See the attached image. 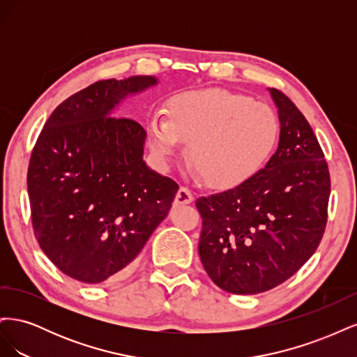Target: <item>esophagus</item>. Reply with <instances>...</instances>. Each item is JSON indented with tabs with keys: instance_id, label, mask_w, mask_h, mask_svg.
Here are the masks:
<instances>
[{
	"instance_id": "obj_1",
	"label": "esophagus",
	"mask_w": 357,
	"mask_h": 357,
	"mask_svg": "<svg viewBox=\"0 0 357 357\" xmlns=\"http://www.w3.org/2000/svg\"><path fill=\"white\" fill-rule=\"evenodd\" d=\"M192 201H193L192 192L188 188H180L178 192H177V195H176L174 202L177 205H186V204H190Z\"/></svg>"
}]
</instances>
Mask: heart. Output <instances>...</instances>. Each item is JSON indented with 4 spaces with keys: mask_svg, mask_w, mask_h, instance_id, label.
Returning a JSON list of instances; mask_svg holds the SVG:
<instances>
[{
    "mask_svg": "<svg viewBox=\"0 0 357 357\" xmlns=\"http://www.w3.org/2000/svg\"><path fill=\"white\" fill-rule=\"evenodd\" d=\"M149 146L162 165L189 144V160L211 188H238L273 156L280 122L268 104L225 89L177 95L165 117L147 125Z\"/></svg>",
    "mask_w": 357,
    "mask_h": 357,
    "instance_id": "heart-1",
    "label": "heart"
}]
</instances>
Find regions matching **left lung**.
<instances>
[{
    "mask_svg": "<svg viewBox=\"0 0 357 357\" xmlns=\"http://www.w3.org/2000/svg\"><path fill=\"white\" fill-rule=\"evenodd\" d=\"M280 119L277 152L244 185L197 199L199 257L214 284L255 295L282 284L316 252L328 222L331 177L298 107L269 89Z\"/></svg>",
    "mask_w": 357,
    "mask_h": 357,
    "instance_id": "8db88e82",
    "label": "left lung"
}]
</instances>
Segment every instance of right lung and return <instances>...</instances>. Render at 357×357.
Returning a JSON list of instances; mask_svg holds the SVG:
<instances>
[{
    "label": "right lung",
    "mask_w": 357,
    "mask_h": 357,
    "mask_svg": "<svg viewBox=\"0 0 357 357\" xmlns=\"http://www.w3.org/2000/svg\"><path fill=\"white\" fill-rule=\"evenodd\" d=\"M156 83L131 75L88 86L56 107L32 149L34 235L52 264L82 283L125 274L176 198L177 183L143 160L144 128L113 114Z\"/></svg>",
    "instance_id": "add662e5"
}]
</instances>
